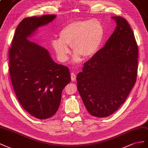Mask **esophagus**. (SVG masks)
Wrapping results in <instances>:
<instances>
[{"mask_svg":"<svg viewBox=\"0 0 148 148\" xmlns=\"http://www.w3.org/2000/svg\"><path fill=\"white\" fill-rule=\"evenodd\" d=\"M71 79L73 81H75V79H76V75L73 72H72L71 73Z\"/></svg>","mask_w":148,"mask_h":148,"instance_id":"obj_1","label":"esophagus"}]
</instances>
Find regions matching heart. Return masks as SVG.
<instances>
[{
    "mask_svg": "<svg viewBox=\"0 0 148 148\" xmlns=\"http://www.w3.org/2000/svg\"><path fill=\"white\" fill-rule=\"evenodd\" d=\"M103 37V25L100 20H76L61 29L59 39L52 40L51 46L58 59L62 62L68 60L71 46L75 52L73 62L78 63L81 57L90 58L97 52Z\"/></svg>",
    "mask_w": 148,
    "mask_h": 148,
    "instance_id": "heart-1",
    "label": "heart"
}]
</instances>
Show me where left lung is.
<instances>
[{"label":"left lung","instance_id":"1","mask_svg":"<svg viewBox=\"0 0 148 148\" xmlns=\"http://www.w3.org/2000/svg\"><path fill=\"white\" fill-rule=\"evenodd\" d=\"M112 18L116 23L112 35L77 75V89L87 110L99 118L120 107L137 76L138 49L133 32L123 17Z\"/></svg>","mask_w":148,"mask_h":148}]
</instances>
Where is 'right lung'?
Instances as JSON below:
<instances>
[{
    "mask_svg": "<svg viewBox=\"0 0 148 148\" xmlns=\"http://www.w3.org/2000/svg\"><path fill=\"white\" fill-rule=\"evenodd\" d=\"M56 15L24 18L16 27L9 49V71L20 103L38 119L53 116L60 107L62 91L71 81L69 69L58 64L48 51L29 41L39 28L51 22Z\"/></svg>",
    "mask_w": 148,
    "mask_h": 148,
    "instance_id": "right-lung-1",
    "label": "right lung"
}]
</instances>
